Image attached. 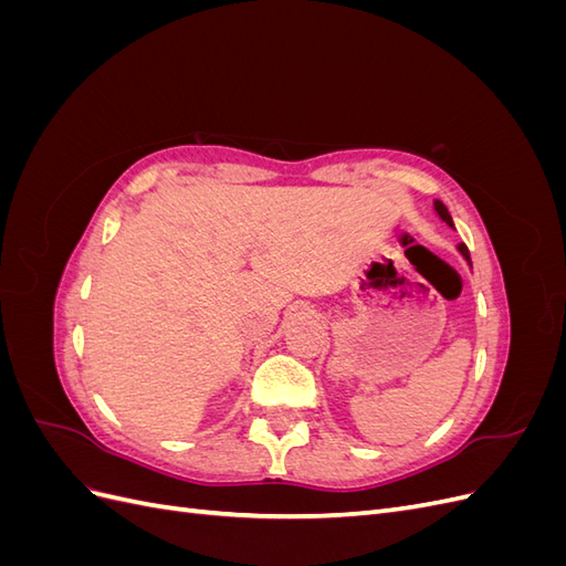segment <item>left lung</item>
I'll use <instances>...</instances> for the list:
<instances>
[{"label": "left lung", "mask_w": 566, "mask_h": 566, "mask_svg": "<svg viewBox=\"0 0 566 566\" xmlns=\"http://www.w3.org/2000/svg\"><path fill=\"white\" fill-rule=\"evenodd\" d=\"M434 210H437V214L441 217V221H447V224L453 229V219H451V214H449V210H447V205H443L441 200H434ZM458 252H460L462 256H465V262L472 266V262H470V250L460 243V245H458Z\"/></svg>", "instance_id": "8db88e82"}]
</instances>
